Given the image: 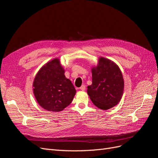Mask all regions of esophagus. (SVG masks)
I'll return each instance as SVG.
<instances>
[{
    "mask_svg": "<svg viewBox=\"0 0 158 158\" xmlns=\"http://www.w3.org/2000/svg\"><path fill=\"white\" fill-rule=\"evenodd\" d=\"M79 89H81V90H82V91L85 90V85H82V86H81Z\"/></svg>",
    "mask_w": 158,
    "mask_h": 158,
    "instance_id": "1",
    "label": "esophagus"
}]
</instances>
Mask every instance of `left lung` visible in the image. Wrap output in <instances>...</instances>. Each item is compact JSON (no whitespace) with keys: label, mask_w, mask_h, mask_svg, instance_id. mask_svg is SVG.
Segmentation results:
<instances>
[{"label":"left lung","mask_w":158,"mask_h":158,"mask_svg":"<svg viewBox=\"0 0 158 158\" xmlns=\"http://www.w3.org/2000/svg\"><path fill=\"white\" fill-rule=\"evenodd\" d=\"M92 84L87 92L93 103L98 108L107 110L117 105L124 92L122 72L113 61L99 57L97 66L92 67Z\"/></svg>","instance_id":"1"}]
</instances>
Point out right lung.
Returning <instances> with one entry per match:
<instances>
[{
	"instance_id": "right-lung-1",
	"label": "right lung",
	"mask_w": 158,
	"mask_h": 158,
	"mask_svg": "<svg viewBox=\"0 0 158 158\" xmlns=\"http://www.w3.org/2000/svg\"><path fill=\"white\" fill-rule=\"evenodd\" d=\"M33 92L42 108L59 112L71 103L76 91L71 81L66 78L60 60L55 58L37 72L33 82Z\"/></svg>"
}]
</instances>
